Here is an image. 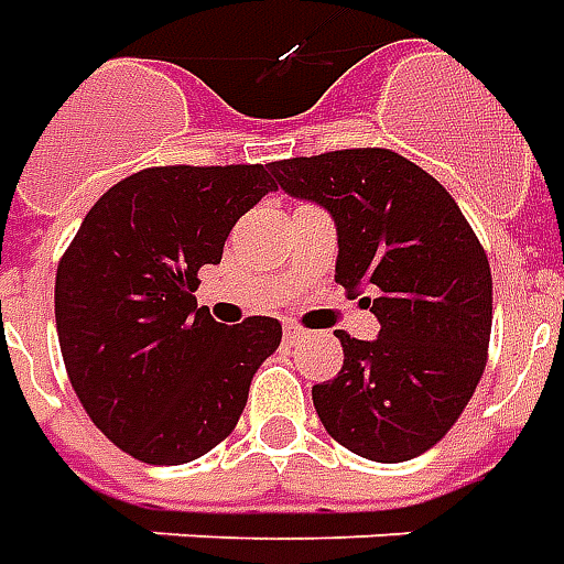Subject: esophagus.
Masks as SVG:
<instances>
[{"label": "esophagus", "instance_id": "esophagus-1", "mask_svg": "<svg viewBox=\"0 0 564 564\" xmlns=\"http://www.w3.org/2000/svg\"><path fill=\"white\" fill-rule=\"evenodd\" d=\"M283 339H286V343H299V339H305V330L296 327V324H286V327H283Z\"/></svg>", "mask_w": 564, "mask_h": 564}]
</instances>
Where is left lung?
I'll use <instances>...</instances> for the list:
<instances>
[{
    "label": "left lung",
    "mask_w": 564,
    "mask_h": 564,
    "mask_svg": "<svg viewBox=\"0 0 564 564\" xmlns=\"http://www.w3.org/2000/svg\"><path fill=\"white\" fill-rule=\"evenodd\" d=\"M293 197L330 209L339 231L336 283L377 314L364 343L336 330L343 370L314 386L333 442L377 463L438 444L488 364L491 265L473 225L426 170L389 148H346L271 163Z\"/></svg>",
    "instance_id": "8db88e82"
}]
</instances>
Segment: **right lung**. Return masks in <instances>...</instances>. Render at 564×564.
<instances>
[{"label":"right lung","mask_w":564,"mask_h":564,"mask_svg":"<svg viewBox=\"0 0 564 564\" xmlns=\"http://www.w3.org/2000/svg\"><path fill=\"white\" fill-rule=\"evenodd\" d=\"M274 187L271 163L132 172L98 197L61 256L55 324L67 377L129 457L178 466L225 442L252 373L281 346L274 317L225 327L194 296L237 218Z\"/></svg>","instance_id":"1"}]
</instances>
